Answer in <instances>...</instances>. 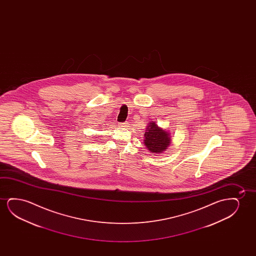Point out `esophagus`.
I'll return each instance as SVG.
<instances>
[{
    "label": "esophagus",
    "mask_w": 256,
    "mask_h": 256,
    "mask_svg": "<svg viewBox=\"0 0 256 256\" xmlns=\"http://www.w3.org/2000/svg\"><path fill=\"white\" fill-rule=\"evenodd\" d=\"M120 126H122V128H126L128 126V122H123V123H120Z\"/></svg>",
    "instance_id": "esophagus-1"
}]
</instances>
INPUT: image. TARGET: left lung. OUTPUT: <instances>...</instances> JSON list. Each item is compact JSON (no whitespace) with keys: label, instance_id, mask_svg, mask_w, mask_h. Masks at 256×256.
<instances>
[{"label":"left lung","instance_id":"1","mask_svg":"<svg viewBox=\"0 0 256 256\" xmlns=\"http://www.w3.org/2000/svg\"><path fill=\"white\" fill-rule=\"evenodd\" d=\"M145 145L153 154L162 153L170 144V138L167 131L158 128L156 122L150 123L145 132Z\"/></svg>","mask_w":256,"mask_h":256}]
</instances>
